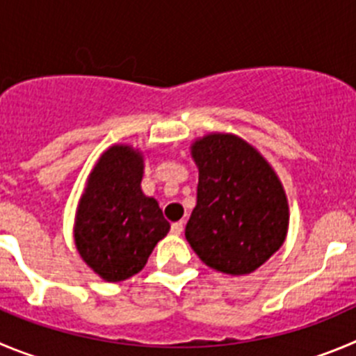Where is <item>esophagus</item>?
Instances as JSON below:
<instances>
[{
	"instance_id": "1",
	"label": "esophagus",
	"mask_w": 356,
	"mask_h": 356,
	"mask_svg": "<svg viewBox=\"0 0 356 356\" xmlns=\"http://www.w3.org/2000/svg\"><path fill=\"white\" fill-rule=\"evenodd\" d=\"M182 230H184V221H177V223L172 225V234L181 235Z\"/></svg>"
}]
</instances>
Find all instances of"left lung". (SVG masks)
Segmentation results:
<instances>
[{
    "label": "left lung",
    "mask_w": 356,
    "mask_h": 356,
    "mask_svg": "<svg viewBox=\"0 0 356 356\" xmlns=\"http://www.w3.org/2000/svg\"><path fill=\"white\" fill-rule=\"evenodd\" d=\"M197 207L186 238L207 267L245 275L284 244L290 207L283 182L254 145L234 133L195 138Z\"/></svg>",
    "instance_id": "obj_1"
}]
</instances>
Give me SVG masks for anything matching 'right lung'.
I'll list each match as a JSON object with an SVG mask.
<instances>
[{"label":"right lung","mask_w":356,"mask_h":356,"mask_svg":"<svg viewBox=\"0 0 356 356\" xmlns=\"http://www.w3.org/2000/svg\"><path fill=\"white\" fill-rule=\"evenodd\" d=\"M144 152L114 144L99 154L86 181L73 225L79 254L107 283L138 274L170 230L156 198L142 191Z\"/></svg>","instance_id":"1"}]
</instances>
